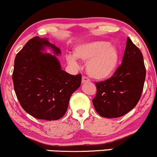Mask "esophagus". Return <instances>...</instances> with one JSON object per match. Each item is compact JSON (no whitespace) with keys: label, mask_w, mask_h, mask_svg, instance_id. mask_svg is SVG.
<instances>
[{"label":"esophagus","mask_w":157,"mask_h":157,"mask_svg":"<svg viewBox=\"0 0 157 157\" xmlns=\"http://www.w3.org/2000/svg\"><path fill=\"white\" fill-rule=\"evenodd\" d=\"M90 80L88 77L83 76L82 77V83H86V82H89Z\"/></svg>","instance_id":"esophagus-1"}]
</instances>
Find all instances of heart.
Instances as JSON below:
<instances>
[{"mask_svg":"<svg viewBox=\"0 0 157 157\" xmlns=\"http://www.w3.org/2000/svg\"><path fill=\"white\" fill-rule=\"evenodd\" d=\"M74 56L87 63L86 70L90 77L97 80H103L113 75L118 67L120 52L115 44L108 41L97 40L82 44L74 50ZM70 65H77L72 56L67 58Z\"/></svg>","mask_w":157,"mask_h":157,"instance_id":"1","label":"heart"}]
</instances>
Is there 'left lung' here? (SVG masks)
<instances>
[{
	"instance_id": "obj_1",
	"label": "left lung",
	"mask_w": 157,
	"mask_h": 157,
	"mask_svg": "<svg viewBox=\"0 0 157 157\" xmlns=\"http://www.w3.org/2000/svg\"><path fill=\"white\" fill-rule=\"evenodd\" d=\"M143 56L128 37L122 65L113 76L96 82L97 94L92 102L101 117L117 118L132 110L138 103L145 80Z\"/></svg>"
}]
</instances>
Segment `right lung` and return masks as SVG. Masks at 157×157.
<instances>
[{
    "instance_id": "1",
    "label": "right lung",
    "mask_w": 157,
    "mask_h": 157,
    "mask_svg": "<svg viewBox=\"0 0 157 157\" xmlns=\"http://www.w3.org/2000/svg\"><path fill=\"white\" fill-rule=\"evenodd\" d=\"M50 48L55 56L44 53ZM61 51L48 38L33 37L16 55L14 89L22 108L39 120H57L67 111L70 97L80 86L81 75L62 70L56 56Z\"/></svg>"
}]
</instances>
